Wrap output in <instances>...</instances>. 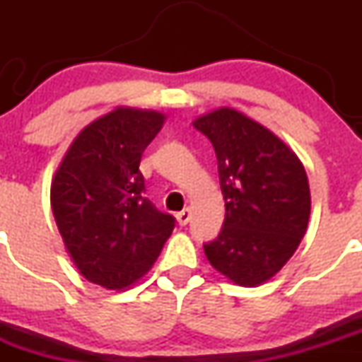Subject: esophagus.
Wrapping results in <instances>:
<instances>
[{"label": "esophagus", "instance_id": "1", "mask_svg": "<svg viewBox=\"0 0 362 362\" xmlns=\"http://www.w3.org/2000/svg\"><path fill=\"white\" fill-rule=\"evenodd\" d=\"M191 217H192V210L189 206L184 208V210L178 211V214H177V221H178V224H180V226L187 224V222L191 221Z\"/></svg>", "mask_w": 362, "mask_h": 362}]
</instances>
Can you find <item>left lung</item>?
Instances as JSON below:
<instances>
[{
	"label": "left lung",
	"mask_w": 362,
	"mask_h": 362,
	"mask_svg": "<svg viewBox=\"0 0 362 362\" xmlns=\"http://www.w3.org/2000/svg\"><path fill=\"white\" fill-rule=\"evenodd\" d=\"M192 126L214 145L226 202L224 224L204 255L231 282L261 286L293 257L308 228L305 166L275 133L235 108H217Z\"/></svg>",
	"instance_id": "8db88e82"
}]
</instances>
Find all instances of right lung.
I'll return each instance as SVG.
<instances>
[{
	"mask_svg": "<svg viewBox=\"0 0 362 362\" xmlns=\"http://www.w3.org/2000/svg\"><path fill=\"white\" fill-rule=\"evenodd\" d=\"M164 113L117 107L83 127L50 185V204L64 247L83 279L122 291L141 279L175 228L145 198L141 154Z\"/></svg>",
	"mask_w": 362,
	"mask_h": 362,
	"instance_id": "right-lung-1",
	"label": "right lung"
}]
</instances>
